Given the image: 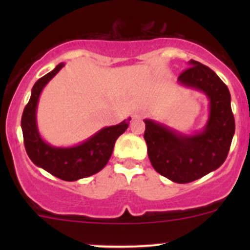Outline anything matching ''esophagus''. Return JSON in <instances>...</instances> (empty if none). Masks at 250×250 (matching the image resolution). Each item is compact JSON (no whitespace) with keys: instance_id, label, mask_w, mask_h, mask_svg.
Listing matches in <instances>:
<instances>
[{"instance_id":"1","label":"esophagus","mask_w":250,"mask_h":250,"mask_svg":"<svg viewBox=\"0 0 250 250\" xmlns=\"http://www.w3.org/2000/svg\"><path fill=\"white\" fill-rule=\"evenodd\" d=\"M144 115H145V113H144V111L138 110L133 113V118H134V120H141V118L144 117Z\"/></svg>"}]
</instances>
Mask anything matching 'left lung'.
Segmentation results:
<instances>
[{"instance_id": "8db88e82", "label": "left lung", "mask_w": 250, "mask_h": 250, "mask_svg": "<svg viewBox=\"0 0 250 250\" xmlns=\"http://www.w3.org/2000/svg\"><path fill=\"white\" fill-rule=\"evenodd\" d=\"M178 82L201 90L209 99V117L202 132L185 135L165 125L144 120V139L152 167L178 184L191 183L218 169L228 157L234 134V117L229 88L206 65L191 59Z\"/></svg>"}]
</instances>
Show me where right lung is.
I'll return each mask as SVG.
<instances>
[{"instance_id": "obj_1", "label": "right lung", "mask_w": 250, "mask_h": 250, "mask_svg": "<svg viewBox=\"0 0 250 250\" xmlns=\"http://www.w3.org/2000/svg\"><path fill=\"white\" fill-rule=\"evenodd\" d=\"M62 66L64 64L60 62L53 71L48 72L34 84L31 97L21 116V129L25 150L37 167L43 168L62 180L75 181L100 172L106 166L116 140L125 132L132 118L125 120L120 125L103 128L84 143L72 147H54L47 144L37 129V103L44 85Z\"/></svg>"}]
</instances>
